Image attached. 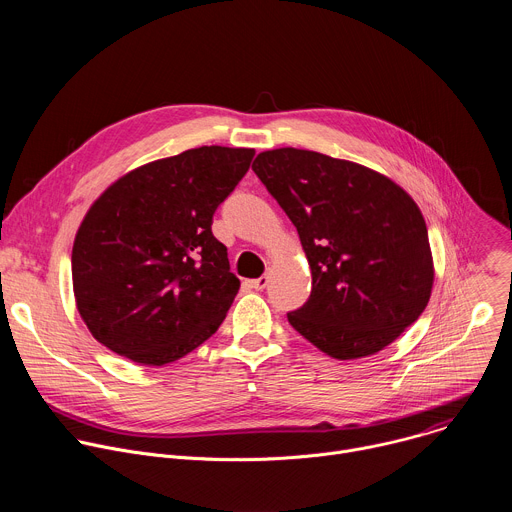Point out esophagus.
I'll use <instances>...</instances> for the list:
<instances>
[{"instance_id":"obj_1","label":"esophagus","mask_w":512,"mask_h":512,"mask_svg":"<svg viewBox=\"0 0 512 512\" xmlns=\"http://www.w3.org/2000/svg\"><path fill=\"white\" fill-rule=\"evenodd\" d=\"M267 283H269V277H267V275H261V277L249 281V285H251L253 289H257V291H263V289L267 287Z\"/></svg>"}]
</instances>
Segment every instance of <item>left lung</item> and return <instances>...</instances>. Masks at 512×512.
I'll return each instance as SVG.
<instances>
[{
    "label": "left lung",
    "mask_w": 512,
    "mask_h": 512,
    "mask_svg": "<svg viewBox=\"0 0 512 512\" xmlns=\"http://www.w3.org/2000/svg\"><path fill=\"white\" fill-rule=\"evenodd\" d=\"M253 172L298 229L312 271L287 320L338 360L371 356L411 326L433 287L423 214L391 178L310 150L261 152Z\"/></svg>",
    "instance_id": "left-lung-1"
}]
</instances>
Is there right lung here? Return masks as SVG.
<instances>
[{
    "instance_id": "add662e5",
    "label": "right lung",
    "mask_w": 512,
    "mask_h": 512,
    "mask_svg": "<svg viewBox=\"0 0 512 512\" xmlns=\"http://www.w3.org/2000/svg\"><path fill=\"white\" fill-rule=\"evenodd\" d=\"M253 156L202 145L131 170L93 202L72 245V289L95 340L162 367L218 330L241 281L212 214Z\"/></svg>"
}]
</instances>
